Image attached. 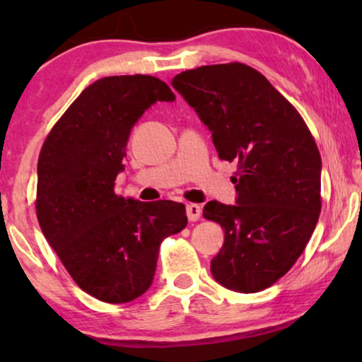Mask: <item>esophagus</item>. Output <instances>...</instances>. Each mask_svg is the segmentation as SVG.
Masks as SVG:
<instances>
[{
	"mask_svg": "<svg viewBox=\"0 0 362 362\" xmlns=\"http://www.w3.org/2000/svg\"><path fill=\"white\" fill-rule=\"evenodd\" d=\"M186 214H187V219H189L191 222L199 221L201 219V207L197 204H187Z\"/></svg>",
	"mask_w": 362,
	"mask_h": 362,
	"instance_id": "34e87169",
	"label": "esophagus"
}]
</instances>
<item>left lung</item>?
Wrapping results in <instances>:
<instances>
[{
  "instance_id": "1",
  "label": "left lung",
  "mask_w": 362,
  "mask_h": 362,
  "mask_svg": "<svg viewBox=\"0 0 362 362\" xmlns=\"http://www.w3.org/2000/svg\"><path fill=\"white\" fill-rule=\"evenodd\" d=\"M173 87L212 132L221 160L235 161L237 204L209 201L202 216L224 229L211 262L226 288H269L303 254L321 212V156L298 110L242 62L185 71Z\"/></svg>"
}]
</instances>
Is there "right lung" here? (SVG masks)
<instances>
[{
	"label": "right lung",
	"instance_id": "right-lung-1",
	"mask_svg": "<svg viewBox=\"0 0 362 362\" xmlns=\"http://www.w3.org/2000/svg\"><path fill=\"white\" fill-rule=\"evenodd\" d=\"M175 93L151 76L98 78L64 112L37 160L36 214L72 280L93 298L128 303L150 288L161 242L187 224L175 201L115 194L130 132Z\"/></svg>",
	"mask_w": 362,
	"mask_h": 362
}]
</instances>
